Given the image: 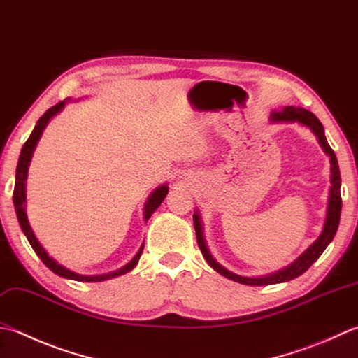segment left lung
I'll return each mask as SVG.
<instances>
[{"label": "left lung", "mask_w": 358, "mask_h": 358, "mask_svg": "<svg viewBox=\"0 0 358 358\" xmlns=\"http://www.w3.org/2000/svg\"><path fill=\"white\" fill-rule=\"evenodd\" d=\"M271 122H298L303 124L306 127H309L315 136L318 138L320 145L323 147V150L326 152V155L331 158V194H329V205H327V214H326V222H324V228L321 231V234L317 241H315L309 248H307L303 255H301L295 262L290 264L289 267H285L282 270H279L276 273H271V275L267 276H259V278H247V276H241L236 275V273L227 270L225 267L215 261V259L209 253V250L206 247L205 237H203V227H201V219L199 211H195L194 217V228H195V234H197V243L201 250L203 257L206 259V262L211 265V267L220 273L222 276H225L231 281L241 282L245 285H270V284H279V282H287L292 281L298 276L303 275L307 268H310V265L317 261V259L323 255V251L327 248V245L332 242L335 233L338 229V223H340V214H341V194H340V187H341V177H340V169H338V161L337 157H335L334 150L331 149V145L327 144V139L324 136V129L321 122L318 121V117L315 116L312 111L304 110V108H296V107H285L281 111H273L271 116Z\"/></svg>", "instance_id": "obj_1"}]
</instances>
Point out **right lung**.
Segmentation results:
<instances>
[{
	"instance_id": "add662e5",
	"label": "right lung",
	"mask_w": 358,
	"mask_h": 358,
	"mask_svg": "<svg viewBox=\"0 0 358 358\" xmlns=\"http://www.w3.org/2000/svg\"><path fill=\"white\" fill-rule=\"evenodd\" d=\"M65 103H66V101H62L59 103H55L54 107L49 108L46 113L38 119L37 125H35L32 133H31V136L27 138V141L24 143L23 149H21L20 158H18V164H17V172H15V187H13V206H15L17 219H18V223H20L21 229H23L24 236L27 237V241H29L31 247L34 248L35 253L38 255V257L41 259V261H43V264L46 265L49 270L54 271L55 275H59L62 278L73 279V281H79V282H101V281H107V279H111V278L125 275V273H129L130 270L135 268V265L138 264L139 257H141L144 245H143L141 248H139L136 256L133 257L127 265H124L122 268H119L116 271H111V273H105V275H96V276L79 275V273H76L73 270L63 267V265H60L57 261H54V259L46 253V250L41 247V243L38 242L37 237H35L34 231H32V228L29 225V220H27V215H26V178H27V169H29V163H31L34 149H35V145H37L38 139L41 136V133H43L48 122L51 121L52 116H55V115L59 113V111H62V108L65 107ZM167 191H169V187H167L166 185H163V186L157 187L155 191L150 194V197L147 199L145 206H144V220L145 222L150 219V215L155 213V209L161 205V203H163V200L166 199V195H167Z\"/></svg>"
}]
</instances>
